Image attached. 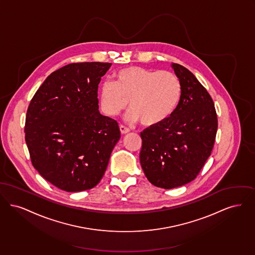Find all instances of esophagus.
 <instances>
[{
	"label": "esophagus",
	"instance_id": "34e87169",
	"mask_svg": "<svg viewBox=\"0 0 255 255\" xmlns=\"http://www.w3.org/2000/svg\"><path fill=\"white\" fill-rule=\"evenodd\" d=\"M120 131H121L122 134H127V133L129 132V128H128L127 127L121 125V126H120Z\"/></svg>",
	"mask_w": 255,
	"mask_h": 255
}]
</instances>
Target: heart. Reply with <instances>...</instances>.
<instances>
[{
    "mask_svg": "<svg viewBox=\"0 0 255 255\" xmlns=\"http://www.w3.org/2000/svg\"><path fill=\"white\" fill-rule=\"evenodd\" d=\"M178 78L169 71H157L140 67H128L113 75V82L102 84L100 109L115 117L128 106V122L141 121L145 128H155L172 115L180 99Z\"/></svg>",
    "mask_w": 255,
    "mask_h": 255,
    "instance_id": "obj_1",
    "label": "heart"
}]
</instances>
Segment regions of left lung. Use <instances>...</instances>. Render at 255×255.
I'll list each match as a JSON object with an SVG mask.
<instances>
[{"instance_id":"8db88e82","label":"left lung","mask_w":255,"mask_h":255,"mask_svg":"<svg viewBox=\"0 0 255 255\" xmlns=\"http://www.w3.org/2000/svg\"><path fill=\"white\" fill-rule=\"evenodd\" d=\"M181 86L175 111L166 122L141 132L140 163L158 188H178L194 180L210 157L217 132L211 95L186 67L172 64Z\"/></svg>"}]
</instances>
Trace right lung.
<instances>
[{"instance_id":"obj_1","label":"right lung","mask_w":255,"mask_h":255,"mask_svg":"<svg viewBox=\"0 0 255 255\" xmlns=\"http://www.w3.org/2000/svg\"><path fill=\"white\" fill-rule=\"evenodd\" d=\"M111 63H74L52 72L31 100L25 142L34 167L60 189L94 188L121 135L100 113L98 85Z\"/></svg>"}]
</instances>
